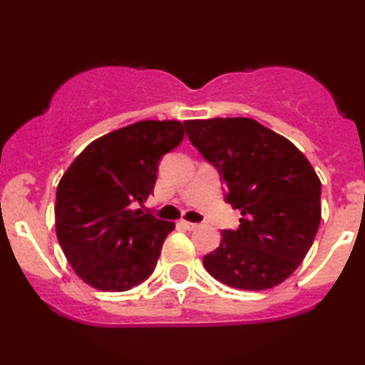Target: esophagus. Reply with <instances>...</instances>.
Wrapping results in <instances>:
<instances>
[{
  "label": "esophagus",
  "instance_id": "1",
  "mask_svg": "<svg viewBox=\"0 0 365 365\" xmlns=\"http://www.w3.org/2000/svg\"><path fill=\"white\" fill-rule=\"evenodd\" d=\"M178 225L182 227H185V230H188V231H194V230H197V227H199V225H195V222H188V221H185V219H182Z\"/></svg>",
  "mask_w": 365,
  "mask_h": 365
}]
</instances>
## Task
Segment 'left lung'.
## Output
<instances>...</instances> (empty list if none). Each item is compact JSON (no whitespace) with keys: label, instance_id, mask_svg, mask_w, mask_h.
Listing matches in <instances>:
<instances>
[{"label":"left lung","instance_id":"1","mask_svg":"<svg viewBox=\"0 0 365 365\" xmlns=\"http://www.w3.org/2000/svg\"><path fill=\"white\" fill-rule=\"evenodd\" d=\"M192 144L221 171L238 230L204 257L219 282L243 291L282 284L304 260L322 221V182L289 139L248 117L185 120Z\"/></svg>","mask_w":365,"mask_h":365}]
</instances>
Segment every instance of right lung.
Returning <instances> with one entry per match:
<instances>
[{"label": "right lung", "mask_w": 365, "mask_h": 365, "mask_svg": "<svg viewBox=\"0 0 365 365\" xmlns=\"http://www.w3.org/2000/svg\"><path fill=\"white\" fill-rule=\"evenodd\" d=\"M180 120H140L102 135L74 158L56 192V235L71 269L98 291L122 292L155 270L175 222L140 209L160 158L182 143Z\"/></svg>", "instance_id": "right-lung-1"}]
</instances>
